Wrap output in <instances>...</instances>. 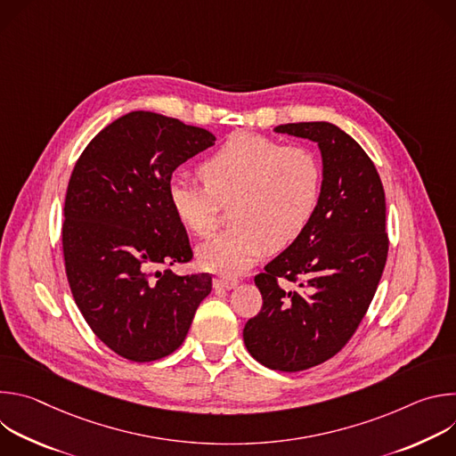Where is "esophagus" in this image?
Segmentation results:
<instances>
[{
    "instance_id": "34e87169",
    "label": "esophagus",
    "mask_w": 456,
    "mask_h": 456,
    "mask_svg": "<svg viewBox=\"0 0 456 456\" xmlns=\"http://www.w3.org/2000/svg\"><path fill=\"white\" fill-rule=\"evenodd\" d=\"M215 287L232 290V289L238 287V280L236 278H227V276H218V278H215Z\"/></svg>"
}]
</instances>
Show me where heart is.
Instances as JSON below:
<instances>
[{
	"instance_id": "obj_1",
	"label": "heart",
	"mask_w": 456,
	"mask_h": 456,
	"mask_svg": "<svg viewBox=\"0 0 456 456\" xmlns=\"http://www.w3.org/2000/svg\"><path fill=\"white\" fill-rule=\"evenodd\" d=\"M202 176H173L171 208L192 234L209 238L222 208L234 204L236 227L200 245L199 262L215 273L241 274L267 250H283L301 236L319 202L322 171L305 146L240 132L204 162Z\"/></svg>"
}]
</instances>
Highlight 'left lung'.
<instances>
[{"instance_id":"8db88e82","label":"left lung","mask_w":456,"mask_h":456,"mask_svg":"<svg viewBox=\"0 0 456 456\" xmlns=\"http://www.w3.org/2000/svg\"><path fill=\"white\" fill-rule=\"evenodd\" d=\"M274 132L317 144L321 194L301 236L254 278L264 306L247 321L243 343L271 370L301 371L350 341L375 296L387 256L386 200L373 162L336 124H281ZM278 277L298 289L281 288Z\"/></svg>"}]
</instances>
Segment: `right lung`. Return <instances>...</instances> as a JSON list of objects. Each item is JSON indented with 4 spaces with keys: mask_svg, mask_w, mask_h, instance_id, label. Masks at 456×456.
<instances>
[{
    "mask_svg": "<svg viewBox=\"0 0 456 456\" xmlns=\"http://www.w3.org/2000/svg\"><path fill=\"white\" fill-rule=\"evenodd\" d=\"M215 141L204 127L132 111L95 135L72 171L64 267L90 329L124 359L150 362L173 354L211 294L209 274L178 276L160 267L192 257L167 197L173 171Z\"/></svg>",
    "mask_w": 456,
    "mask_h": 456,
    "instance_id": "obj_1",
    "label": "right lung"
}]
</instances>
